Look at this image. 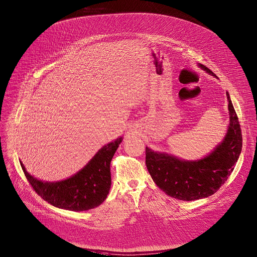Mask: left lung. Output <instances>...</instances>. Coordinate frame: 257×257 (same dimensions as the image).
<instances>
[{
	"instance_id": "1",
	"label": "left lung",
	"mask_w": 257,
	"mask_h": 257,
	"mask_svg": "<svg viewBox=\"0 0 257 257\" xmlns=\"http://www.w3.org/2000/svg\"><path fill=\"white\" fill-rule=\"evenodd\" d=\"M203 70L217 76L199 64ZM229 124L221 142L198 160H185L146 147V166L156 185L168 196L181 201H196L213 195L223 185L241 153L242 136L237 115L226 91Z\"/></svg>"
}]
</instances>
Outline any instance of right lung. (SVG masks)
<instances>
[{"instance_id":"obj_1","label":"right lung","mask_w":257,"mask_h":257,"mask_svg":"<svg viewBox=\"0 0 257 257\" xmlns=\"http://www.w3.org/2000/svg\"><path fill=\"white\" fill-rule=\"evenodd\" d=\"M123 137L104 145L92 159L73 176L57 182H45L28 173L26 178L36 193L49 204L66 210L83 211L101 205L111 188L110 164Z\"/></svg>"}]
</instances>
